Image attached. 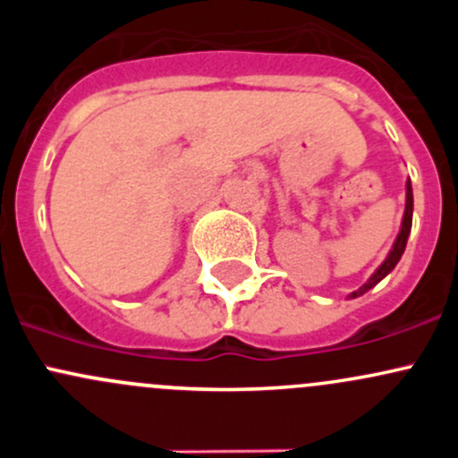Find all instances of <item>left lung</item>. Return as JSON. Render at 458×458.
<instances>
[{
    "mask_svg": "<svg viewBox=\"0 0 458 458\" xmlns=\"http://www.w3.org/2000/svg\"><path fill=\"white\" fill-rule=\"evenodd\" d=\"M412 208H414L412 183H410V179H408V183H405V212H403V221H401V230H399V234H396L394 246H392L390 255L386 257V261H383L381 266H378L377 270H374V275L366 281V284L361 285V288L354 290V293L350 294V299L361 297V294H366L368 290L374 288V285H377L378 281L383 279V276H387L392 270H394V266H396V263H399V259H401V255H403V250H405V243H408L410 230H412Z\"/></svg>",
    "mask_w": 458,
    "mask_h": 458,
    "instance_id": "1",
    "label": "left lung"
}]
</instances>
